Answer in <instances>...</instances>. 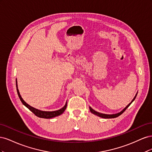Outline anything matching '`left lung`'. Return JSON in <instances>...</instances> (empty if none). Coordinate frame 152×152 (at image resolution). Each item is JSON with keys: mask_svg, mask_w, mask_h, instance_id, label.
Here are the masks:
<instances>
[{"mask_svg": "<svg viewBox=\"0 0 152 152\" xmlns=\"http://www.w3.org/2000/svg\"><path fill=\"white\" fill-rule=\"evenodd\" d=\"M137 93H136V96H134V98H133V99L132 100V102L129 104L127 107L124 108V109H123L122 111L121 112H119V113H116V114H112V115H108V114H104V113H99V112H97L96 111H95V110H94L93 108H92L91 107H89V110H90V111H91V112L92 113H93V114H94V115H97V116H98V117H102V118H116V117H118L119 115H121V114H122L123 113H124V112L125 111V110L129 107L130 106V104L132 103V102L133 101H134V99H135V98H136V96H137Z\"/></svg>", "mask_w": 152, "mask_h": 152, "instance_id": "left-lung-1", "label": "left lung"}]
</instances>
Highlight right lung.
Instances as JSON below:
<instances>
[{"label":"right lung","mask_w":152,"mask_h":152,"mask_svg":"<svg viewBox=\"0 0 152 152\" xmlns=\"http://www.w3.org/2000/svg\"><path fill=\"white\" fill-rule=\"evenodd\" d=\"M16 90H17V93L18 94V96L21 100V102H22V103L23 104L26 108H28L31 112H33L36 116H37L38 117L40 118H53L58 115H60L61 114H62L64 111H65L66 106H67V103L65 104V105L64 107L59 109L58 110H56V111H53V112H45V111H42V110H39L38 109H36L34 107H31L28 104H27L25 101L23 99V98H21V96L20 94L19 90L18 89V84H17V79H16Z\"/></svg>","instance_id":"right-lung-1"}]
</instances>
